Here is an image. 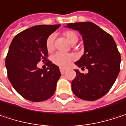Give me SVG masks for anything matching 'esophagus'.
Wrapping results in <instances>:
<instances>
[{
  "label": "esophagus",
  "mask_w": 126,
  "mask_h": 126,
  "mask_svg": "<svg viewBox=\"0 0 126 126\" xmlns=\"http://www.w3.org/2000/svg\"><path fill=\"white\" fill-rule=\"evenodd\" d=\"M60 71H61V73L63 74L64 73H65V69H64V68H60Z\"/></svg>",
  "instance_id": "obj_1"
}]
</instances>
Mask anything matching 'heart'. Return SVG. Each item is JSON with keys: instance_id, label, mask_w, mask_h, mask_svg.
Returning <instances> with one entry per match:
<instances>
[{"instance_id": "heart-1", "label": "heart", "mask_w": 126, "mask_h": 126, "mask_svg": "<svg viewBox=\"0 0 126 126\" xmlns=\"http://www.w3.org/2000/svg\"><path fill=\"white\" fill-rule=\"evenodd\" d=\"M63 36L71 44H75L78 41V34L74 31H66L63 33ZM46 48L48 52H52L54 49V36H49L46 40ZM73 60V57L68 54L57 52L52 57V63L59 67L65 68L69 65Z\"/></svg>"}]
</instances>
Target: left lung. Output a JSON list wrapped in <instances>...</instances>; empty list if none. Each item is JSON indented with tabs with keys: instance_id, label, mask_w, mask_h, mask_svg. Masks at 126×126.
I'll return each instance as SVG.
<instances>
[{
	"instance_id": "left-lung-1",
	"label": "left lung",
	"mask_w": 126,
	"mask_h": 126,
	"mask_svg": "<svg viewBox=\"0 0 126 126\" xmlns=\"http://www.w3.org/2000/svg\"><path fill=\"white\" fill-rule=\"evenodd\" d=\"M65 27L78 31L82 36L84 55L75 64L79 70L71 82L74 94L85 101H95L106 95L114 85L120 72V54L111 35L93 22L68 23Z\"/></svg>"
}]
</instances>
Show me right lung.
I'll use <instances>...</instances> for the list:
<instances>
[{
  "mask_svg": "<svg viewBox=\"0 0 126 126\" xmlns=\"http://www.w3.org/2000/svg\"><path fill=\"white\" fill-rule=\"evenodd\" d=\"M61 25L31 27L13 38L6 58L8 78L15 90L24 98L40 102L52 97L61 77L59 67L47 59L46 40ZM46 61L47 69H38Z\"/></svg>",
  "mask_w": 126,
  "mask_h": 126,
  "instance_id": "1",
  "label": "right lung"
}]
</instances>
